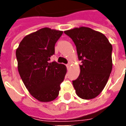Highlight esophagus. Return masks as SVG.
Wrapping results in <instances>:
<instances>
[{
  "label": "esophagus",
  "mask_w": 126,
  "mask_h": 126,
  "mask_svg": "<svg viewBox=\"0 0 126 126\" xmlns=\"http://www.w3.org/2000/svg\"><path fill=\"white\" fill-rule=\"evenodd\" d=\"M66 66H67V68H69V67H70V66H71V63H69L68 64H67V65H66Z\"/></svg>",
  "instance_id": "obj_1"
}]
</instances>
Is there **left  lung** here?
<instances>
[{
  "label": "left lung",
  "instance_id": "1",
  "mask_svg": "<svg viewBox=\"0 0 126 126\" xmlns=\"http://www.w3.org/2000/svg\"><path fill=\"white\" fill-rule=\"evenodd\" d=\"M64 33L76 47L80 74L72 83L76 94L82 99H92L107 84L112 70V45L103 33L87 27L75 28Z\"/></svg>",
  "mask_w": 126,
  "mask_h": 126
}]
</instances>
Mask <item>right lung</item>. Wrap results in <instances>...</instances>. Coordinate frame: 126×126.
Segmentation results:
<instances>
[{
  "instance_id": "add662e5",
  "label": "right lung",
  "mask_w": 126,
  "mask_h": 126,
  "mask_svg": "<svg viewBox=\"0 0 126 126\" xmlns=\"http://www.w3.org/2000/svg\"><path fill=\"white\" fill-rule=\"evenodd\" d=\"M63 31L44 28L27 35L17 50L19 74L30 94L40 102L57 97L67 72L65 65L50 63Z\"/></svg>"
}]
</instances>
